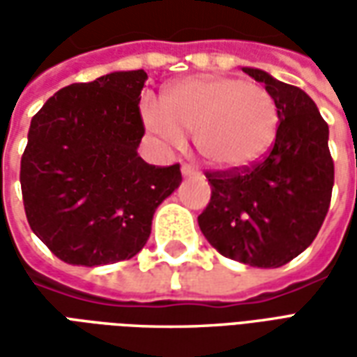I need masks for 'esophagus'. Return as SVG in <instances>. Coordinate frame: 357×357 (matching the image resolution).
I'll return each instance as SVG.
<instances>
[{
    "instance_id": "1",
    "label": "esophagus",
    "mask_w": 357,
    "mask_h": 357,
    "mask_svg": "<svg viewBox=\"0 0 357 357\" xmlns=\"http://www.w3.org/2000/svg\"><path fill=\"white\" fill-rule=\"evenodd\" d=\"M181 174H183V176H197L199 170H197L195 166H191V164H183V166H181Z\"/></svg>"
}]
</instances>
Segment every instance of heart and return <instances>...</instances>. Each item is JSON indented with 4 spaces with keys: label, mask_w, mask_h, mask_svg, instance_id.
Returning a JSON list of instances; mask_svg holds the SVG:
<instances>
[{
    "label": "heart",
    "mask_w": 357,
    "mask_h": 357,
    "mask_svg": "<svg viewBox=\"0 0 357 357\" xmlns=\"http://www.w3.org/2000/svg\"><path fill=\"white\" fill-rule=\"evenodd\" d=\"M141 118L153 137L172 147L183 143V133H193L199 155L220 170L258 162L279 128V109L268 89L214 74L172 84L162 107L143 101Z\"/></svg>",
    "instance_id": "1"
}]
</instances>
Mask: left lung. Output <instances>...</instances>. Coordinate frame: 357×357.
Here are the masks:
<instances>
[{"label":"left lung","mask_w":357,"mask_h":357,"mask_svg":"<svg viewBox=\"0 0 357 357\" xmlns=\"http://www.w3.org/2000/svg\"><path fill=\"white\" fill-rule=\"evenodd\" d=\"M243 70L275 99V143L252 166L206 172L212 197L199 227L225 258L279 268L314 243L327 216L335 183L329 126L300 88L258 68Z\"/></svg>","instance_id":"8db88e82"}]
</instances>
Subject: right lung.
<instances>
[{
    "label": "right lung",
    "mask_w": 357,
    "mask_h": 357,
    "mask_svg": "<svg viewBox=\"0 0 357 357\" xmlns=\"http://www.w3.org/2000/svg\"><path fill=\"white\" fill-rule=\"evenodd\" d=\"M145 70L59 89L30 122L20 158L28 224L59 260L105 266L145 247L156 206L181 183L179 164L139 155Z\"/></svg>",
    "instance_id": "add662e5"
}]
</instances>
